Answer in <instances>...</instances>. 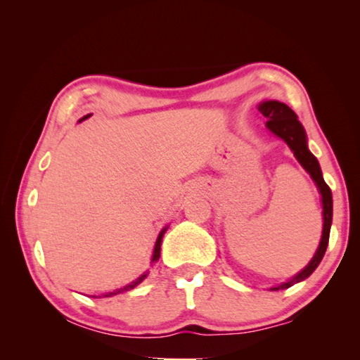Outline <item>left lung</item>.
Segmentation results:
<instances>
[{"label": "left lung", "mask_w": 360, "mask_h": 360, "mask_svg": "<svg viewBox=\"0 0 360 360\" xmlns=\"http://www.w3.org/2000/svg\"><path fill=\"white\" fill-rule=\"evenodd\" d=\"M259 109H260V112L268 119L266 120L268 130L275 133L276 136L283 138L284 141L288 143L290 150L294 152L295 158L302 163V167L307 169L309 176H311L313 181L316 182V186H318V188H319L321 195H322V214H324V229H322V238H321L318 251H316L311 262H309V264L304 266L297 276L292 278L290 281L271 289V290H279V289L283 290V289L290 288V285L303 281L304 278H308L316 270V268H318L322 257H324L326 249H327V245H328V236H330V225H332V211H333L332 192H330V187H328L324 182V178H322L319 162L316 160V157L308 150L307 135H304L303 127L297 119V114L292 111V109L288 105L275 101V100L262 103Z\"/></svg>", "instance_id": "left-lung-1"}]
</instances>
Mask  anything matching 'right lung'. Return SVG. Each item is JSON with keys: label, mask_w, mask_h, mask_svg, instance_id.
Wrapping results in <instances>:
<instances>
[{"label": "right lung", "mask_w": 360, "mask_h": 360, "mask_svg": "<svg viewBox=\"0 0 360 360\" xmlns=\"http://www.w3.org/2000/svg\"><path fill=\"white\" fill-rule=\"evenodd\" d=\"M89 115H85L84 119H87ZM165 230L167 229H163L162 231H160V235H158V238H157V241H155V248H154V255H152V262H157L158 260V257H160V245H162V238H163V233H165ZM148 276V273H144V275H141L139 276L138 279H135V281H133L131 284H127L125 288H120V289H115L114 292H108V294H105L103 297H111V295H117V294H120V292H127V290H130V289H133V288H136V285L143 281V279ZM95 297V295H94ZM100 297V295H98Z\"/></svg>", "instance_id": "obj_1"}]
</instances>
